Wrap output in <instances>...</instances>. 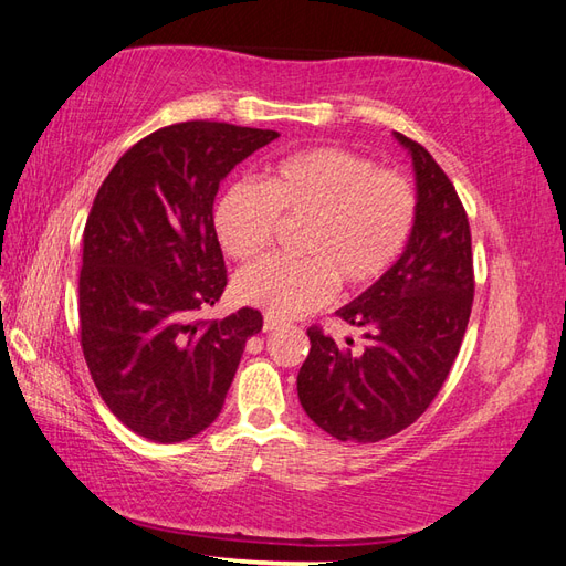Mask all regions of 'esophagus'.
Listing matches in <instances>:
<instances>
[{"instance_id":"34e87169","label":"esophagus","mask_w":566,"mask_h":566,"mask_svg":"<svg viewBox=\"0 0 566 566\" xmlns=\"http://www.w3.org/2000/svg\"><path fill=\"white\" fill-rule=\"evenodd\" d=\"M281 326H285L283 319H275V317H271V315H266V319H263V332H266V334H271V332H275V329H281Z\"/></svg>"}]
</instances>
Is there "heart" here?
<instances>
[{
    "instance_id": "obj_1",
    "label": "heart",
    "mask_w": 566,
    "mask_h": 566,
    "mask_svg": "<svg viewBox=\"0 0 566 566\" xmlns=\"http://www.w3.org/2000/svg\"><path fill=\"white\" fill-rule=\"evenodd\" d=\"M281 220H307L305 261L261 259L234 279L240 303L275 319L307 315L332 303L342 281L350 291L378 283L395 266L417 222V193L407 177L378 169L342 147L287 155L263 186L237 181L212 210L224 254L259 256Z\"/></svg>"
}]
</instances>
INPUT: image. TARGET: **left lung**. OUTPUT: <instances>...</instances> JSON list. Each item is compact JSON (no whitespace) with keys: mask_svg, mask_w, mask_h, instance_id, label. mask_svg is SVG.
Here are the masks:
<instances>
[{"mask_svg":"<svg viewBox=\"0 0 566 566\" xmlns=\"http://www.w3.org/2000/svg\"><path fill=\"white\" fill-rule=\"evenodd\" d=\"M417 177V222L382 279L336 310L360 326L366 346H338L310 326V354L297 373L307 417L338 441L378 443L429 409L468 329L474 271L472 234L455 186L426 149L395 133Z\"/></svg>","mask_w":566,"mask_h":566,"instance_id":"1","label":"left lung"}]
</instances>
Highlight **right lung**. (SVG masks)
Instances as JSON below:
<instances>
[{
	"label": "right lung",
	"instance_id": "obj_1",
	"mask_svg": "<svg viewBox=\"0 0 566 566\" xmlns=\"http://www.w3.org/2000/svg\"><path fill=\"white\" fill-rule=\"evenodd\" d=\"M279 133L188 120L143 137L111 169L84 228L80 334L116 419L181 443L218 419L259 310L203 322L228 285L212 228L220 181Z\"/></svg>",
	"mask_w": 566,
	"mask_h": 566
}]
</instances>
